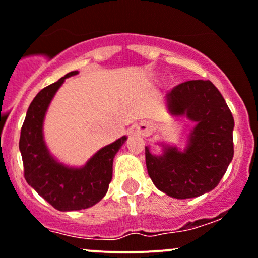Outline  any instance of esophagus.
Instances as JSON below:
<instances>
[{"label":"esophagus","mask_w":258,"mask_h":258,"mask_svg":"<svg viewBox=\"0 0 258 258\" xmlns=\"http://www.w3.org/2000/svg\"><path fill=\"white\" fill-rule=\"evenodd\" d=\"M137 132L140 135H142V136H148L152 132V126L150 123H147V122H142V123H140L137 126Z\"/></svg>","instance_id":"obj_1"}]
</instances>
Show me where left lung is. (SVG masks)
<instances>
[{"label": "left lung", "instance_id": "1", "mask_svg": "<svg viewBox=\"0 0 258 258\" xmlns=\"http://www.w3.org/2000/svg\"><path fill=\"white\" fill-rule=\"evenodd\" d=\"M168 112L185 116L195 126L186 147L162 145V153L146 147V165L154 185L175 199L211 191L224 177L234 157V117L220 91L209 80L179 84L165 96Z\"/></svg>", "mask_w": 258, "mask_h": 258}]
</instances>
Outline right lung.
I'll use <instances>...</instances> for the list:
<instances>
[{
  "label": "right lung",
  "mask_w": 258,
  "mask_h": 258,
  "mask_svg": "<svg viewBox=\"0 0 258 258\" xmlns=\"http://www.w3.org/2000/svg\"><path fill=\"white\" fill-rule=\"evenodd\" d=\"M70 72L56 83L40 90L29 105L21 130L20 151L27 183L44 200L59 211L88 209L99 203L107 193L112 179V163L116 153L126 142L122 136L105 146L83 167H69L50 153L44 141L43 123L54 95Z\"/></svg>",
  "instance_id": "1"
}]
</instances>
